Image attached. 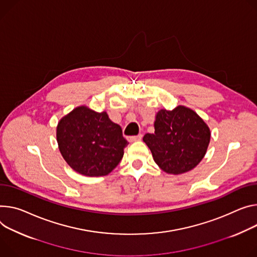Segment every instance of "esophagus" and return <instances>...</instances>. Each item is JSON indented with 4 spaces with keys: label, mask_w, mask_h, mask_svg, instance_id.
Returning a JSON list of instances; mask_svg holds the SVG:
<instances>
[{
    "label": "esophagus",
    "mask_w": 257,
    "mask_h": 257,
    "mask_svg": "<svg viewBox=\"0 0 257 257\" xmlns=\"http://www.w3.org/2000/svg\"><path fill=\"white\" fill-rule=\"evenodd\" d=\"M142 138H143V135H142V134H138V135H135V136H129V137H128V141H129L130 143L139 142V141H142Z\"/></svg>",
    "instance_id": "esophagus-1"
}]
</instances>
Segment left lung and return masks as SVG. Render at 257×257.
Here are the masks:
<instances>
[{"mask_svg": "<svg viewBox=\"0 0 257 257\" xmlns=\"http://www.w3.org/2000/svg\"><path fill=\"white\" fill-rule=\"evenodd\" d=\"M155 133L144 142L156 164L168 174H182L194 169L204 158L211 132L193 109L178 105L172 110L160 109L155 118Z\"/></svg>", "mask_w": 257, "mask_h": 257, "instance_id": "obj_1", "label": "left lung"}]
</instances>
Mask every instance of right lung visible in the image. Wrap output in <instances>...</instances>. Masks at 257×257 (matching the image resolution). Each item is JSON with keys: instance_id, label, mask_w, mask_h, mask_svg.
<instances>
[{"instance_id": "obj_1", "label": "right lung", "mask_w": 257, "mask_h": 257, "mask_svg": "<svg viewBox=\"0 0 257 257\" xmlns=\"http://www.w3.org/2000/svg\"><path fill=\"white\" fill-rule=\"evenodd\" d=\"M56 139L61 156L73 170L90 177L110 173L123 158L128 142L122 128L86 105L77 106L60 119Z\"/></svg>"}]
</instances>
